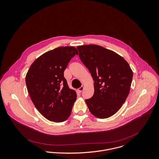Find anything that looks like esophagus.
Instances as JSON below:
<instances>
[{"label":"esophagus","instance_id":"esophagus-1","mask_svg":"<svg viewBox=\"0 0 159 159\" xmlns=\"http://www.w3.org/2000/svg\"><path fill=\"white\" fill-rule=\"evenodd\" d=\"M84 87H83V86H82L81 87H80V88H79V89H78V91H79V92L80 93H82V91H83V90H84Z\"/></svg>","mask_w":159,"mask_h":159}]
</instances>
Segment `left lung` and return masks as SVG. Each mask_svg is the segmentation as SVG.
Here are the masks:
<instances>
[{"label": "left lung", "mask_w": 159, "mask_h": 159, "mask_svg": "<svg viewBox=\"0 0 159 159\" xmlns=\"http://www.w3.org/2000/svg\"><path fill=\"white\" fill-rule=\"evenodd\" d=\"M77 48L94 81V94L85 99L89 110L98 118L110 117L125 101L133 72L121 56L102 46L88 44Z\"/></svg>", "instance_id": "left-lung-1"}]
</instances>
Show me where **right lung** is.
Wrapping results in <instances>:
<instances>
[{"instance_id":"right-lung-1","label":"right lung","mask_w":159,"mask_h":159,"mask_svg":"<svg viewBox=\"0 0 159 159\" xmlns=\"http://www.w3.org/2000/svg\"><path fill=\"white\" fill-rule=\"evenodd\" d=\"M75 54L78 51L74 47L55 48L36 59L27 73L25 82L32 101L51 121L63 122L71 115L77 94L69 88L64 71Z\"/></svg>"}]
</instances>
